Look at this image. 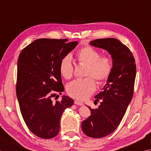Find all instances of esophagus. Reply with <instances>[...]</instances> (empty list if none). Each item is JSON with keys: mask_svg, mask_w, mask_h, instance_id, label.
Listing matches in <instances>:
<instances>
[{"mask_svg": "<svg viewBox=\"0 0 151 151\" xmlns=\"http://www.w3.org/2000/svg\"><path fill=\"white\" fill-rule=\"evenodd\" d=\"M74 104H76V105H78V106H83V102H81V101H80L79 100H77L74 101Z\"/></svg>", "mask_w": 151, "mask_h": 151, "instance_id": "34e87169", "label": "esophagus"}]
</instances>
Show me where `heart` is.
<instances>
[{
  "label": "heart",
  "mask_w": 151,
  "mask_h": 151,
  "mask_svg": "<svg viewBox=\"0 0 151 151\" xmlns=\"http://www.w3.org/2000/svg\"><path fill=\"white\" fill-rule=\"evenodd\" d=\"M76 57L79 63L87 65L85 76L87 78L76 79L66 87L69 96L79 100L88 98L96 90V83H102L107 81L112 72L113 64L109 55H101L98 50L91 46H85L77 52ZM73 65L69 55L64 56L59 64V72L64 78L70 79L73 73Z\"/></svg>",
  "instance_id": "b5f03b06"
}]
</instances>
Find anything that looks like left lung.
I'll use <instances>...</instances> for the list:
<instances>
[{
	"label": "left lung",
	"mask_w": 151,
	"mask_h": 151,
	"mask_svg": "<svg viewBox=\"0 0 151 151\" xmlns=\"http://www.w3.org/2000/svg\"><path fill=\"white\" fill-rule=\"evenodd\" d=\"M90 44L107 50L113 58L112 72L103 91L95 96L100 105L95 109L88 106L91 115L81 124L87 136L101 138L114 132L125 114L133 96L136 64L130 49L117 39H96Z\"/></svg>",
	"instance_id": "left-lung-1"
}]
</instances>
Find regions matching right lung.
I'll list each match as a JSON object with an SVG mask.
<instances>
[{"mask_svg":"<svg viewBox=\"0 0 151 151\" xmlns=\"http://www.w3.org/2000/svg\"><path fill=\"white\" fill-rule=\"evenodd\" d=\"M68 39H38L21 51L17 60L16 94L27 127L36 136L51 139L59 132L65 109L73 100L64 96L59 72L62 58L74 49L78 42Z\"/></svg>","mask_w":151,"mask_h":151,"instance_id":"right-lung-1","label":"right lung"}]
</instances>
